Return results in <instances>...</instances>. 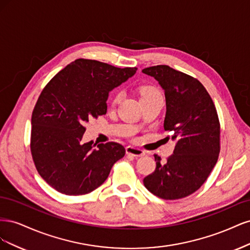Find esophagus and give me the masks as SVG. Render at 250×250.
I'll list each match as a JSON object with an SVG mask.
<instances>
[{"label": "esophagus", "instance_id": "34e87169", "mask_svg": "<svg viewBox=\"0 0 250 250\" xmlns=\"http://www.w3.org/2000/svg\"><path fill=\"white\" fill-rule=\"evenodd\" d=\"M126 153L129 155H132V156L139 157V156L145 155V151L142 149H139V148H134L132 146H128V147H126Z\"/></svg>", "mask_w": 250, "mask_h": 250}]
</instances>
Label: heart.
I'll return each instance as SVG.
<instances>
[{"mask_svg":"<svg viewBox=\"0 0 250 250\" xmlns=\"http://www.w3.org/2000/svg\"><path fill=\"white\" fill-rule=\"evenodd\" d=\"M155 94H158L157 89L154 88L153 86H150V85H144L140 88V95H141V99H143V98H146V97H149V96H152V95H155ZM120 93H115L112 95L111 99H110V104L112 105V106H115V105L120 101Z\"/></svg>","mask_w":250,"mask_h":250,"instance_id":"1","label":"heart"}]
</instances>
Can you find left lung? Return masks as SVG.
Listing matches in <instances>:
<instances>
[{
    "label": "left lung",
    "instance_id": "left-lung-1",
    "mask_svg": "<svg viewBox=\"0 0 250 250\" xmlns=\"http://www.w3.org/2000/svg\"><path fill=\"white\" fill-rule=\"evenodd\" d=\"M143 73L154 77L165 90L164 129L176 141L173 154L165 163L154 154L156 168L144 178V186L162 199L185 198L206 183L218 161L217 109L206 87L190 75L163 64L146 67Z\"/></svg>",
    "mask_w": 250,
    "mask_h": 250
}]
</instances>
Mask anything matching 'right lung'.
Listing matches in <instances>:
<instances>
[{
  "label": "right lung",
  "mask_w": 250,
  "mask_h": 250,
  "mask_svg": "<svg viewBox=\"0 0 250 250\" xmlns=\"http://www.w3.org/2000/svg\"><path fill=\"white\" fill-rule=\"evenodd\" d=\"M79 58L43 87L31 118L30 149L35 168L53 188L69 196L100 187L125 155L119 143L83 144L85 123L107 111L108 93L137 72Z\"/></svg>",
  "instance_id": "right-lung-1"
}]
</instances>
